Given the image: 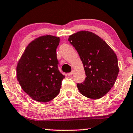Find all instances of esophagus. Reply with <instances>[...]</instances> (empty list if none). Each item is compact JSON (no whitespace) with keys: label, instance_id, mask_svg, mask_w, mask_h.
Returning a JSON list of instances; mask_svg holds the SVG:
<instances>
[{"label":"esophagus","instance_id":"34e87169","mask_svg":"<svg viewBox=\"0 0 133 133\" xmlns=\"http://www.w3.org/2000/svg\"><path fill=\"white\" fill-rule=\"evenodd\" d=\"M72 74H73V71H71V72H68V73L67 74V75H68V76H71Z\"/></svg>","mask_w":133,"mask_h":133}]
</instances>
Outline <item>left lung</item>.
Listing matches in <instances>:
<instances>
[{
  "label": "left lung",
  "mask_w": 133,
  "mask_h": 133,
  "mask_svg": "<svg viewBox=\"0 0 133 133\" xmlns=\"http://www.w3.org/2000/svg\"><path fill=\"white\" fill-rule=\"evenodd\" d=\"M68 41L77 50L87 76L84 82L77 84L79 92L91 99L102 97L113 87L119 74L115 52L99 36L88 31L72 34Z\"/></svg>",
  "instance_id": "obj_1"
}]
</instances>
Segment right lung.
<instances>
[{"label":"right lung","instance_id":"obj_1","mask_svg":"<svg viewBox=\"0 0 133 133\" xmlns=\"http://www.w3.org/2000/svg\"><path fill=\"white\" fill-rule=\"evenodd\" d=\"M59 37L46 35L28 44L17 63V79L22 90L33 100L48 102L60 92L65 78L58 69L56 49Z\"/></svg>","mask_w":133,"mask_h":133}]
</instances>
